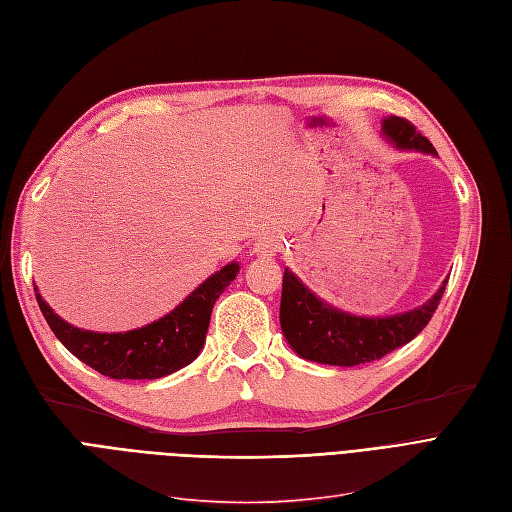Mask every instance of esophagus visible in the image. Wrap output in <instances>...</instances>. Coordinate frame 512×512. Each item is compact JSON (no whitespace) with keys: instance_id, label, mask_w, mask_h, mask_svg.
I'll use <instances>...</instances> for the list:
<instances>
[{"instance_id":"esophagus-1","label":"esophagus","mask_w":512,"mask_h":512,"mask_svg":"<svg viewBox=\"0 0 512 512\" xmlns=\"http://www.w3.org/2000/svg\"><path fill=\"white\" fill-rule=\"evenodd\" d=\"M278 249H280V240H278V238H274V236H263V238H259V240L255 242L253 253H255V255H261V257H272V255L278 253Z\"/></svg>"}]
</instances>
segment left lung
Returning a JSON list of instances; mask_svg holds the SVG:
<instances>
[{"instance_id": "left-lung-1", "label": "left lung", "mask_w": 512, "mask_h": 512, "mask_svg": "<svg viewBox=\"0 0 512 512\" xmlns=\"http://www.w3.org/2000/svg\"><path fill=\"white\" fill-rule=\"evenodd\" d=\"M382 135L401 149L437 156V149L405 118H384ZM447 280L426 304L394 316H356L329 306L316 297L289 268L282 276L280 327L289 346L306 361L354 367L380 361L392 350L409 344L437 310Z\"/></svg>"}]
</instances>
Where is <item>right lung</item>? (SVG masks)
<instances>
[{"label":"right lung","instance_id":"1","mask_svg":"<svg viewBox=\"0 0 512 512\" xmlns=\"http://www.w3.org/2000/svg\"><path fill=\"white\" fill-rule=\"evenodd\" d=\"M240 272L236 261L206 278L181 304L145 327L124 333H97L78 329L54 314L37 293L46 323L59 342L82 363L113 380H158L189 365L200 354L211 312L219 295Z\"/></svg>","mask_w":512,"mask_h":512}]
</instances>
